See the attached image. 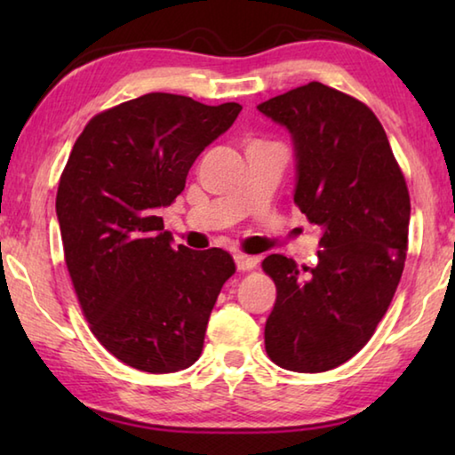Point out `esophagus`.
Listing matches in <instances>:
<instances>
[{
    "mask_svg": "<svg viewBox=\"0 0 455 455\" xmlns=\"http://www.w3.org/2000/svg\"><path fill=\"white\" fill-rule=\"evenodd\" d=\"M235 263L238 271H251V268L257 267L259 257H249V255H243V252H236Z\"/></svg>",
    "mask_w": 455,
    "mask_h": 455,
    "instance_id": "esophagus-1",
    "label": "esophagus"
}]
</instances>
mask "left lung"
Listing matches in <instances>:
<instances>
[{"label":"left lung","mask_w":455,"mask_h":455,"mask_svg":"<svg viewBox=\"0 0 455 455\" xmlns=\"http://www.w3.org/2000/svg\"><path fill=\"white\" fill-rule=\"evenodd\" d=\"M257 110L289 130L295 204L323 228L315 267L263 260L276 284L265 349L289 371H329L363 349L395 295L410 192L381 122L359 100L309 82Z\"/></svg>","instance_id":"8db88e82"}]
</instances>
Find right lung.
<instances>
[{
    "label": "right lung",
    "mask_w": 455,
    "mask_h": 455,
    "mask_svg": "<svg viewBox=\"0 0 455 455\" xmlns=\"http://www.w3.org/2000/svg\"><path fill=\"white\" fill-rule=\"evenodd\" d=\"M241 110L164 92L128 100L88 122L61 172L56 214L82 311L98 341L140 371L195 363L235 273L222 249H174L158 211Z\"/></svg>",
    "instance_id": "obj_1"
}]
</instances>
